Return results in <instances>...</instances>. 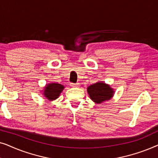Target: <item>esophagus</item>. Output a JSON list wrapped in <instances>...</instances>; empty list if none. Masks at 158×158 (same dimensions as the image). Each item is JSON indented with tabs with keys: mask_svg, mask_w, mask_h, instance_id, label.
Returning a JSON list of instances; mask_svg holds the SVG:
<instances>
[{
	"mask_svg": "<svg viewBox=\"0 0 158 158\" xmlns=\"http://www.w3.org/2000/svg\"><path fill=\"white\" fill-rule=\"evenodd\" d=\"M71 86L72 87H77L78 86V83H71Z\"/></svg>",
	"mask_w": 158,
	"mask_h": 158,
	"instance_id": "obj_1",
	"label": "esophagus"
}]
</instances>
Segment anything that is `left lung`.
<instances>
[{"instance_id": "left-lung-1", "label": "left lung", "mask_w": 158, "mask_h": 158, "mask_svg": "<svg viewBox=\"0 0 158 158\" xmlns=\"http://www.w3.org/2000/svg\"><path fill=\"white\" fill-rule=\"evenodd\" d=\"M87 91L90 99L96 103H101L110 100L114 93L113 88L103 82H98L88 86Z\"/></svg>"}]
</instances>
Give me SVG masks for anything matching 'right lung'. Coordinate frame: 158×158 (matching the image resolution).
I'll return each mask as SVG.
<instances>
[{
    "label": "right lung",
    "mask_w": 158,
    "mask_h": 158,
    "mask_svg": "<svg viewBox=\"0 0 158 158\" xmlns=\"http://www.w3.org/2000/svg\"><path fill=\"white\" fill-rule=\"evenodd\" d=\"M64 88V85L60 83H49L44 87L43 94L45 98L48 99L49 101H54L60 96Z\"/></svg>",
    "instance_id": "right-lung-1"
}]
</instances>
